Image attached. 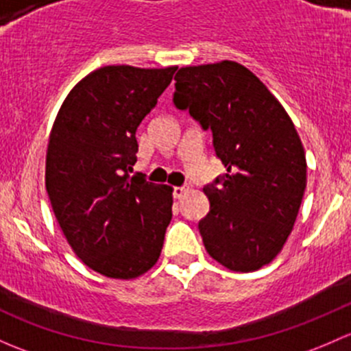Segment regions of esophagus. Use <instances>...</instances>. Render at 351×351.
Wrapping results in <instances>:
<instances>
[{"instance_id":"34e87169","label":"esophagus","mask_w":351,"mask_h":351,"mask_svg":"<svg viewBox=\"0 0 351 351\" xmlns=\"http://www.w3.org/2000/svg\"><path fill=\"white\" fill-rule=\"evenodd\" d=\"M187 191H189V189H187V187H174V197H176V199H182V197L184 196H186V193H187Z\"/></svg>"}]
</instances>
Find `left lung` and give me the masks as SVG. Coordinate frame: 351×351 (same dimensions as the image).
Listing matches in <instances>:
<instances>
[{
  "mask_svg": "<svg viewBox=\"0 0 351 351\" xmlns=\"http://www.w3.org/2000/svg\"><path fill=\"white\" fill-rule=\"evenodd\" d=\"M174 104L213 132L226 174L208 184L199 221L208 254L233 272H254L282 250L306 189L295 126L254 72L233 60L179 69Z\"/></svg>",
  "mask_w": 351,
  "mask_h": 351,
  "instance_id": "8db88e82",
  "label": "left lung"
}]
</instances>
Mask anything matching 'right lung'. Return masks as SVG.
Instances as JSON below:
<instances>
[{"mask_svg": "<svg viewBox=\"0 0 351 351\" xmlns=\"http://www.w3.org/2000/svg\"><path fill=\"white\" fill-rule=\"evenodd\" d=\"M177 67L106 66L72 88L50 132L45 187L74 254L110 279L157 263L172 219V187L128 176L136 128Z\"/></svg>", "mask_w": 351, "mask_h": 351, "instance_id": "right-lung-1", "label": "right lung"}]
</instances>
